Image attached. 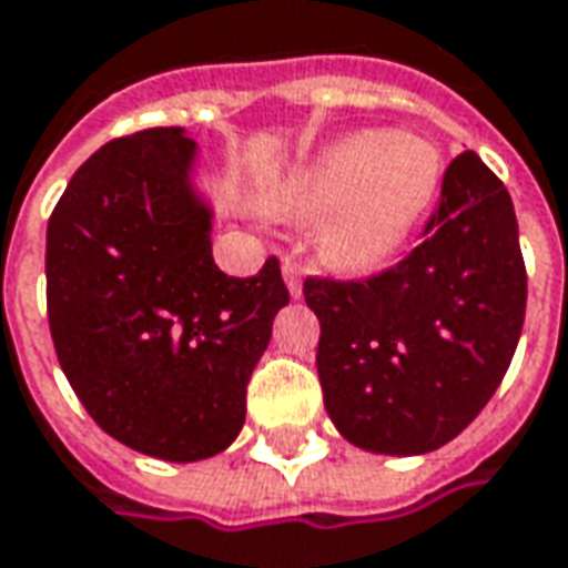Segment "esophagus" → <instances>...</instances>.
<instances>
[{
  "mask_svg": "<svg viewBox=\"0 0 568 568\" xmlns=\"http://www.w3.org/2000/svg\"><path fill=\"white\" fill-rule=\"evenodd\" d=\"M281 275H284V284H287V291H291L293 300H300V296H303V275H300V268H296L293 262H284V265H281Z\"/></svg>",
  "mask_w": 568,
  "mask_h": 568,
  "instance_id": "1",
  "label": "esophagus"
}]
</instances>
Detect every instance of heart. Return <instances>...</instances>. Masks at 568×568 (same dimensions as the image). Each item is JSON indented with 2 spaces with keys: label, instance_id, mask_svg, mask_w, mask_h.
I'll list each match as a JSON object with an SVG mask.
<instances>
[{
  "label": "heart",
  "instance_id": "heart-1",
  "mask_svg": "<svg viewBox=\"0 0 568 568\" xmlns=\"http://www.w3.org/2000/svg\"><path fill=\"white\" fill-rule=\"evenodd\" d=\"M442 182L436 144L393 129H362L327 144L268 191V213L321 219L318 253L339 272H371L396 256Z\"/></svg>",
  "mask_w": 568,
  "mask_h": 568
}]
</instances>
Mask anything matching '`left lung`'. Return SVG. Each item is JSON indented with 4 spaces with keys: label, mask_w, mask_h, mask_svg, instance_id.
<instances>
[{
    "label": "left lung",
    "mask_w": 568,
    "mask_h": 568,
    "mask_svg": "<svg viewBox=\"0 0 568 568\" xmlns=\"http://www.w3.org/2000/svg\"><path fill=\"white\" fill-rule=\"evenodd\" d=\"M318 377L339 436L414 457L464 433L504 381L526 318L514 201L473 151L452 160L424 244L371 281L308 277Z\"/></svg>",
    "instance_id": "8db88e82"
}]
</instances>
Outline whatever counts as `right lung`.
Returning a JSON list of instances; mask_svg holds the SVG:
<instances>
[{"label":"right lung","instance_id":"obj_1","mask_svg":"<svg viewBox=\"0 0 568 568\" xmlns=\"http://www.w3.org/2000/svg\"><path fill=\"white\" fill-rule=\"evenodd\" d=\"M197 163L182 126L108 142L73 172L45 234L61 371L108 436L170 464L237 439L250 374L291 303L277 260L253 277L219 272Z\"/></svg>","mask_w":568,"mask_h":568}]
</instances>
